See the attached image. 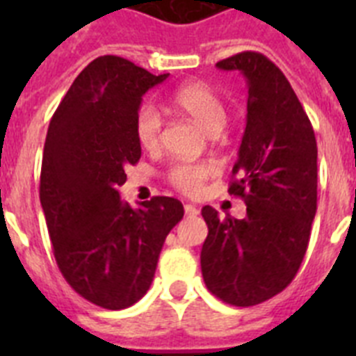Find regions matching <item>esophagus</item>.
<instances>
[{
  "label": "esophagus",
  "mask_w": 356,
  "mask_h": 356,
  "mask_svg": "<svg viewBox=\"0 0 356 356\" xmlns=\"http://www.w3.org/2000/svg\"><path fill=\"white\" fill-rule=\"evenodd\" d=\"M184 210H185V216H197V213H200V210H197L196 205H185Z\"/></svg>",
  "instance_id": "1"
}]
</instances>
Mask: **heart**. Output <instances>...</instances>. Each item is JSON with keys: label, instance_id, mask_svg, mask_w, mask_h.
Returning <instances> with one entry per match:
<instances>
[{"label": "heart", "instance_id": "1", "mask_svg": "<svg viewBox=\"0 0 356 356\" xmlns=\"http://www.w3.org/2000/svg\"><path fill=\"white\" fill-rule=\"evenodd\" d=\"M172 105L181 114L201 124L209 134H219L225 127L228 112L216 90L203 81H191L175 90ZM135 137L143 149H155L162 135V118L153 105H143L135 115ZM213 168L207 162H176L165 172L169 184L185 196L201 193Z\"/></svg>", "mask_w": 356, "mask_h": 356}]
</instances>
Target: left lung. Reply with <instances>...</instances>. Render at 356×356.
Wrapping results in <instances>:
<instances>
[{
	"instance_id": "8db88e82",
	"label": "left lung",
	"mask_w": 356,
	"mask_h": 356,
	"mask_svg": "<svg viewBox=\"0 0 356 356\" xmlns=\"http://www.w3.org/2000/svg\"><path fill=\"white\" fill-rule=\"evenodd\" d=\"M248 80V122L228 193L246 203V217L201 216L209 235L201 273L213 296L253 307L284 291L307 253L317 210V143L285 74L262 53L217 62Z\"/></svg>"
}]
</instances>
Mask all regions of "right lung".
<instances>
[{"mask_svg":"<svg viewBox=\"0 0 356 356\" xmlns=\"http://www.w3.org/2000/svg\"><path fill=\"white\" fill-rule=\"evenodd\" d=\"M168 76L97 56L69 87L44 143L39 193L56 266L81 298L108 310L146 294L163 241L184 217L175 197L131 209L118 191L140 159L134 127L143 96Z\"/></svg>","mask_w":356,"mask_h":356,"instance_id":"right-lung-1","label":"right lung"}]
</instances>
